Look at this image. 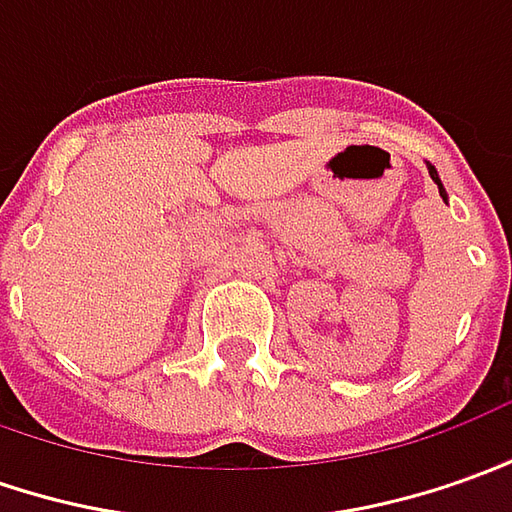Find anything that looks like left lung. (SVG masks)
<instances>
[{
	"label": "left lung",
	"instance_id": "obj_1",
	"mask_svg": "<svg viewBox=\"0 0 512 512\" xmlns=\"http://www.w3.org/2000/svg\"><path fill=\"white\" fill-rule=\"evenodd\" d=\"M429 176L437 182V187H440V196L446 198V190H443V182H440V176H437V170H434V165H429Z\"/></svg>",
	"mask_w": 512,
	"mask_h": 512
}]
</instances>
